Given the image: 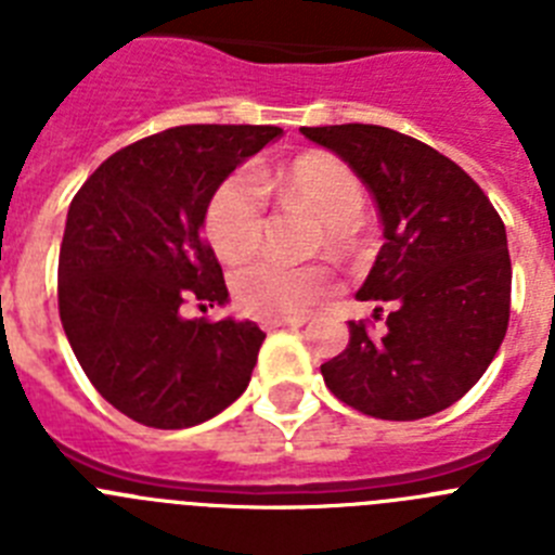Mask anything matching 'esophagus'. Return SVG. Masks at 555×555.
Returning a JSON list of instances; mask_svg holds the SVG:
<instances>
[{
	"label": "esophagus",
	"mask_w": 555,
	"mask_h": 555,
	"mask_svg": "<svg viewBox=\"0 0 555 555\" xmlns=\"http://www.w3.org/2000/svg\"><path fill=\"white\" fill-rule=\"evenodd\" d=\"M306 320H263V331H278V327H300Z\"/></svg>",
	"instance_id": "1"
}]
</instances>
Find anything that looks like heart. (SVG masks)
<instances>
[{
    "instance_id": "1",
    "label": "heart",
    "mask_w": 555,
    "mask_h": 555,
    "mask_svg": "<svg viewBox=\"0 0 555 555\" xmlns=\"http://www.w3.org/2000/svg\"><path fill=\"white\" fill-rule=\"evenodd\" d=\"M261 185H274L286 199L302 203L325 222V244L336 253L350 249L356 222L364 214L366 191L345 160L311 152L283 166L274 178L235 171L214 191L205 208V233L224 261H242L261 247L267 230V199ZM233 300L263 320H297L333 292L322 267H294L278 258H255L233 272Z\"/></svg>"
}]
</instances>
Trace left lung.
Returning <instances> with one entry per match:
<instances>
[{
  "label": "left lung",
  "instance_id": "obj_1",
  "mask_svg": "<svg viewBox=\"0 0 555 555\" xmlns=\"http://www.w3.org/2000/svg\"><path fill=\"white\" fill-rule=\"evenodd\" d=\"M375 197L386 244L358 300L386 308L384 336L350 322L322 364L327 389L377 420H423L467 395L503 345L512 258L503 219L467 171L423 141L377 125L302 127Z\"/></svg>",
  "mask_w": 555,
  "mask_h": 555
}]
</instances>
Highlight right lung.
Instances as JSON below:
<instances>
[{"label": "right lung", "instance_id": "1", "mask_svg": "<svg viewBox=\"0 0 555 555\" xmlns=\"http://www.w3.org/2000/svg\"><path fill=\"white\" fill-rule=\"evenodd\" d=\"M283 130L183 125L111 158L68 205L57 308L82 372L113 409L146 425H199L247 389L267 333L255 322L185 320L224 306L205 208L235 166Z\"/></svg>", "mask_w": 555, "mask_h": 555}]
</instances>
